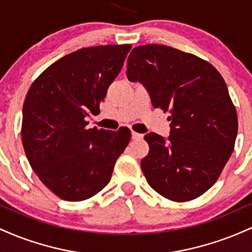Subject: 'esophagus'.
Listing matches in <instances>:
<instances>
[{
  "label": "esophagus",
  "instance_id": "esophagus-1",
  "mask_svg": "<svg viewBox=\"0 0 252 252\" xmlns=\"http://www.w3.org/2000/svg\"><path fill=\"white\" fill-rule=\"evenodd\" d=\"M142 137H143L142 134H138V132H135V131L131 132V138H132V140L137 141V140H141V138H142Z\"/></svg>",
  "mask_w": 252,
  "mask_h": 252
}]
</instances>
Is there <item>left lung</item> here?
I'll return each mask as SVG.
<instances>
[{
  "label": "left lung",
  "mask_w": 252,
  "mask_h": 252,
  "mask_svg": "<svg viewBox=\"0 0 252 252\" xmlns=\"http://www.w3.org/2000/svg\"><path fill=\"white\" fill-rule=\"evenodd\" d=\"M129 82L141 83L154 108L169 111L168 137L149 132L141 161L149 186L173 201L204 194L232 154L237 112L224 79L200 58L169 46L135 47L128 58Z\"/></svg>",
  "instance_id": "1"
}]
</instances>
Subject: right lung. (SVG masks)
Masks as SVG:
<instances>
[{"mask_svg": "<svg viewBox=\"0 0 252 252\" xmlns=\"http://www.w3.org/2000/svg\"><path fill=\"white\" fill-rule=\"evenodd\" d=\"M130 45L82 48L63 57L36 78L22 110V144L46 187L67 201H82L111 179L130 130L89 129Z\"/></svg>", "mask_w": 252, "mask_h": 252, "instance_id": "1", "label": "right lung"}]
</instances>
